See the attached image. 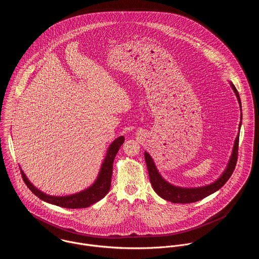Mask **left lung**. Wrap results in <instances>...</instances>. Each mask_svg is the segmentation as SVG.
<instances>
[{"label": "left lung", "mask_w": 259, "mask_h": 259, "mask_svg": "<svg viewBox=\"0 0 259 259\" xmlns=\"http://www.w3.org/2000/svg\"><path fill=\"white\" fill-rule=\"evenodd\" d=\"M230 84H231V88L233 89V91L236 95V98L238 100L239 107H240V110H241V103H240V98H239L238 92L235 89V87L233 85V83L230 82ZM240 117L242 119V114H241ZM240 126H241V121L239 123V130H240ZM238 143H239V136H237L236 139H235L234 147L232 149V154L230 156L227 167L224 170V172L222 174V177L217 182H214L213 184L205 185V186H201V187H194V188H187V187L185 188V187L175 186V185H170L167 182H165L161 178L159 172L157 171L152 158L146 151L145 152V158H146V163H147V166H148V176H149L150 184L152 185L154 191L160 197H162L165 200L171 201L174 203H191V202L201 200L204 197H206V196L210 195L211 193L215 192L217 190H219L221 187L226 184V182L231 177V175H232V172L235 168L236 161H237Z\"/></svg>", "instance_id": "left-lung-1"}]
</instances>
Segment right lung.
Listing matches in <instances>:
<instances>
[{"label": "right lung", "mask_w": 259, "mask_h": 259, "mask_svg": "<svg viewBox=\"0 0 259 259\" xmlns=\"http://www.w3.org/2000/svg\"><path fill=\"white\" fill-rule=\"evenodd\" d=\"M124 143V138L119 137L116 140L111 143L110 148L108 149L106 158L102 164L100 175L96 181V183L91 187L87 188L85 190H82L78 193L68 195V196H52L48 195L40 190H38L34 185H32L23 170L22 178L25 182V184L31 189V191L37 195V197L46 202L66 207V208H85L97 201L101 200L103 197L106 196L108 191L111 187V175H112V162L114 159V156L116 155L117 151L121 145Z\"/></svg>", "instance_id": "add662e5"}]
</instances>
